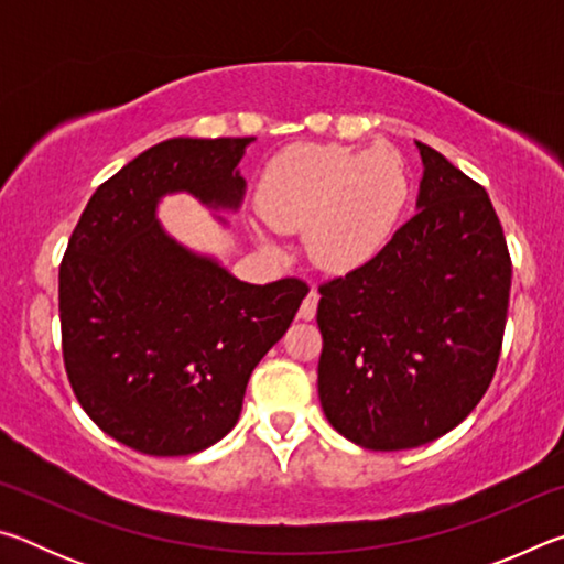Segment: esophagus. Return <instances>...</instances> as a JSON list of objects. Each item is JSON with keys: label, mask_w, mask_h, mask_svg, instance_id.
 I'll list each match as a JSON object with an SVG mask.
<instances>
[{"label": "esophagus", "mask_w": 564, "mask_h": 564, "mask_svg": "<svg viewBox=\"0 0 564 564\" xmlns=\"http://www.w3.org/2000/svg\"><path fill=\"white\" fill-rule=\"evenodd\" d=\"M318 291L316 289H311L308 291V295H305L303 299V303H301V311H299V316L303 318V321H313L316 318V308H318Z\"/></svg>", "instance_id": "1"}]
</instances>
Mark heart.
<instances>
[{
  "mask_svg": "<svg viewBox=\"0 0 564 564\" xmlns=\"http://www.w3.org/2000/svg\"><path fill=\"white\" fill-rule=\"evenodd\" d=\"M408 202V176L395 149L301 144L271 161L259 208L273 231L305 228V251L321 269L348 271L388 243Z\"/></svg>",
  "mask_w": 564,
  "mask_h": 564,
  "instance_id": "obj_1",
  "label": "heart"
}]
</instances>
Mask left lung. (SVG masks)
<instances>
[{
  "mask_svg": "<svg viewBox=\"0 0 564 564\" xmlns=\"http://www.w3.org/2000/svg\"><path fill=\"white\" fill-rule=\"evenodd\" d=\"M420 212L318 285V395L366 451H408L473 413L498 368L512 261L488 191L420 144Z\"/></svg>",
  "mask_w": 564,
  "mask_h": 564,
  "instance_id": "left-lung-1",
  "label": "left lung"
}]
</instances>
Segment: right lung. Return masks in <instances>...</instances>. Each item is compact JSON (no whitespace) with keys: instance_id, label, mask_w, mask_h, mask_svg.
Masks as SVG:
<instances>
[{"instance_id":"1","label":"right lung","mask_w":564,"mask_h":564,"mask_svg":"<svg viewBox=\"0 0 564 564\" xmlns=\"http://www.w3.org/2000/svg\"><path fill=\"white\" fill-rule=\"evenodd\" d=\"M253 139H169L94 191L59 265L64 368L113 441L174 457L221 441L253 368L289 330L308 285H253L191 253L156 221L164 194L236 208Z\"/></svg>"}]
</instances>
